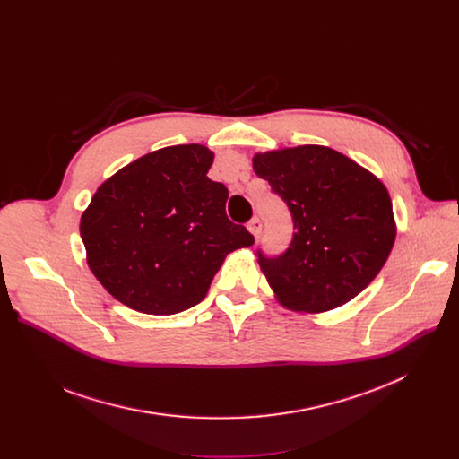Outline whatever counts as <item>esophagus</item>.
Here are the masks:
<instances>
[{
    "mask_svg": "<svg viewBox=\"0 0 459 459\" xmlns=\"http://www.w3.org/2000/svg\"><path fill=\"white\" fill-rule=\"evenodd\" d=\"M247 229L257 238L259 234H261V220L257 218V216H254L250 221H248V225H247Z\"/></svg>",
    "mask_w": 459,
    "mask_h": 459,
    "instance_id": "obj_1",
    "label": "esophagus"
}]
</instances>
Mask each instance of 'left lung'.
Returning a JSON list of instances; mask_svg holds the SVG:
<instances>
[{
  "label": "left lung",
  "mask_w": 459,
  "mask_h": 459,
  "mask_svg": "<svg viewBox=\"0 0 459 459\" xmlns=\"http://www.w3.org/2000/svg\"><path fill=\"white\" fill-rule=\"evenodd\" d=\"M292 216L285 252L257 248V264L283 305L323 312L358 296L381 271L396 239L385 185L347 156L321 145L255 154Z\"/></svg>",
  "instance_id": "left-lung-1"
}]
</instances>
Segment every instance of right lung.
Segmentation results:
<instances>
[{
  "mask_svg": "<svg viewBox=\"0 0 459 459\" xmlns=\"http://www.w3.org/2000/svg\"><path fill=\"white\" fill-rule=\"evenodd\" d=\"M204 145H174L123 167L92 195L80 234L87 264L123 305L178 314L198 305L229 252L254 236L227 218L229 190Z\"/></svg>",
  "mask_w": 459,
  "mask_h": 459,
  "instance_id": "1",
  "label": "right lung"
}]
</instances>
